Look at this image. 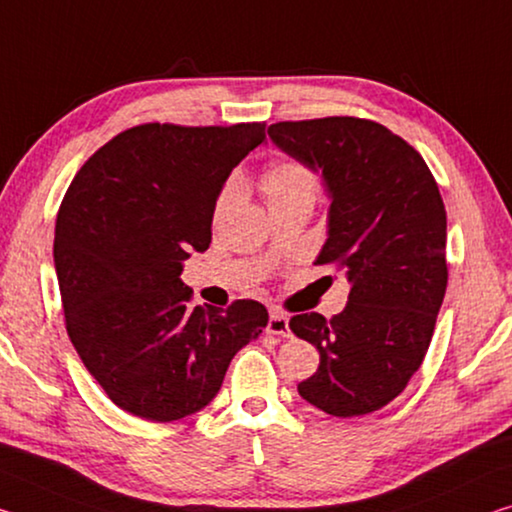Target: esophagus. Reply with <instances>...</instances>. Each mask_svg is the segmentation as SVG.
Instances as JSON below:
<instances>
[{"label": "esophagus", "instance_id": "obj_1", "mask_svg": "<svg viewBox=\"0 0 512 512\" xmlns=\"http://www.w3.org/2000/svg\"><path fill=\"white\" fill-rule=\"evenodd\" d=\"M266 332H269V335H278V337H289V316L282 312H271Z\"/></svg>", "mask_w": 512, "mask_h": 512}]
</instances>
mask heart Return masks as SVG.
<instances>
[{
    "label": "heart",
    "instance_id": "1",
    "mask_svg": "<svg viewBox=\"0 0 512 512\" xmlns=\"http://www.w3.org/2000/svg\"><path fill=\"white\" fill-rule=\"evenodd\" d=\"M239 189H241V180L237 175L225 182L221 196H218V202H216L218 214L225 212V209L232 205L234 198L239 196ZM262 191L266 196V202H269V207H273L298 196H314L316 182H314V175L310 173V168L298 164L294 159H285V161H275V164H271L264 170Z\"/></svg>",
    "mask_w": 512,
    "mask_h": 512
}]
</instances>
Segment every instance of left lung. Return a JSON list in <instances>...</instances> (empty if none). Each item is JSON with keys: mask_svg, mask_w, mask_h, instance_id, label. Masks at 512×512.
<instances>
[{"mask_svg": "<svg viewBox=\"0 0 512 512\" xmlns=\"http://www.w3.org/2000/svg\"><path fill=\"white\" fill-rule=\"evenodd\" d=\"M269 136L321 175L330 212L316 264H337L351 285L330 321H289L321 355L298 394L332 417L369 415L403 392L431 344L449 278L440 189L421 154L373 120L275 123Z\"/></svg>", "mask_w": 512, "mask_h": 512, "instance_id": "obj_1", "label": "left lung"}]
</instances>
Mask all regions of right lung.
Here are the masks:
<instances>
[{
  "instance_id": "obj_1",
  "label": "right lung",
  "mask_w": 512,
  "mask_h": 512,
  "mask_svg": "<svg viewBox=\"0 0 512 512\" xmlns=\"http://www.w3.org/2000/svg\"><path fill=\"white\" fill-rule=\"evenodd\" d=\"M264 123H148L81 166L54 230L70 342L125 412L175 421L212 403L234 355L269 323L257 300L191 307L182 282L191 250L212 243L223 184L262 145Z\"/></svg>"
}]
</instances>
